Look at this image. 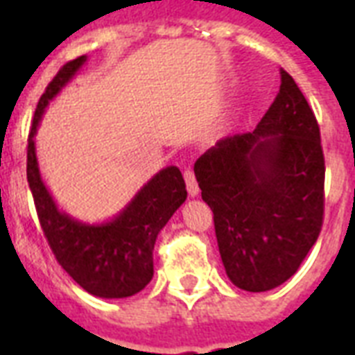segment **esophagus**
<instances>
[{
	"instance_id": "esophagus-1",
	"label": "esophagus",
	"mask_w": 355,
	"mask_h": 355,
	"mask_svg": "<svg viewBox=\"0 0 355 355\" xmlns=\"http://www.w3.org/2000/svg\"><path fill=\"white\" fill-rule=\"evenodd\" d=\"M184 178H186V186H188V193L191 197H197L199 195V184H197V178H195V173L191 169H186L184 171Z\"/></svg>"
}]
</instances>
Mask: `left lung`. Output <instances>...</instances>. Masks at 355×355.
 <instances>
[{
    "mask_svg": "<svg viewBox=\"0 0 355 355\" xmlns=\"http://www.w3.org/2000/svg\"><path fill=\"white\" fill-rule=\"evenodd\" d=\"M280 75V92L258 127L219 139L193 167L227 276L250 293L297 272L324 216L319 125L291 75Z\"/></svg>",
    "mask_w": 355,
    "mask_h": 355,
    "instance_id": "8db88e82",
    "label": "left lung"
}]
</instances>
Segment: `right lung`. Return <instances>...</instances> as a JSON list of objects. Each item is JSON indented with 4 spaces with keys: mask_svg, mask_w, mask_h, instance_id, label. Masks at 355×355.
I'll use <instances>...</instances> for the list:
<instances>
[{
    "mask_svg": "<svg viewBox=\"0 0 355 355\" xmlns=\"http://www.w3.org/2000/svg\"><path fill=\"white\" fill-rule=\"evenodd\" d=\"M85 62L83 55L64 64L36 105L27 141V182L44 236L62 269L94 297L127 298L141 291L153 278L156 237L182 206L188 191L180 169L169 166L156 173L110 221L90 225L58 210L40 177L35 134L49 101Z\"/></svg>",
    "mask_w": 355,
    "mask_h": 355,
    "instance_id": "add662e5",
    "label": "right lung"
}]
</instances>
